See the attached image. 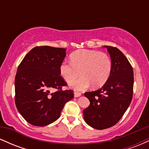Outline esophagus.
Segmentation results:
<instances>
[{"label": "esophagus", "instance_id": "obj_1", "mask_svg": "<svg viewBox=\"0 0 149 149\" xmlns=\"http://www.w3.org/2000/svg\"><path fill=\"white\" fill-rule=\"evenodd\" d=\"M82 94L80 93V92H74V97H78L80 96H81Z\"/></svg>", "mask_w": 149, "mask_h": 149}]
</instances>
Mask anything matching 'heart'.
Returning a JSON list of instances; mask_svg holds the SVG:
<instances>
[{
	"label": "heart",
	"instance_id": "1",
	"mask_svg": "<svg viewBox=\"0 0 149 149\" xmlns=\"http://www.w3.org/2000/svg\"><path fill=\"white\" fill-rule=\"evenodd\" d=\"M112 60L103 52L90 49H79L71 54V63L63 61L59 66V73L65 81L72 82L80 73L83 77L73 81L70 87L76 91H82L92 84L100 88L107 83L112 71Z\"/></svg>",
	"mask_w": 149,
	"mask_h": 149
}]
</instances>
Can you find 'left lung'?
<instances>
[{"label":"left lung","instance_id":"1","mask_svg":"<svg viewBox=\"0 0 149 149\" xmlns=\"http://www.w3.org/2000/svg\"><path fill=\"white\" fill-rule=\"evenodd\" d=\"M112 60V71L109 80L98 90L87 92L90 104L83 110L86 123L97 130L115 125L131 103L134 74L128 59L117 47L104 46Z\"/></svg>","mask_w":149,"mask_h":149}]
</instances>
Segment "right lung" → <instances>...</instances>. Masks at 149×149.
I'll return each mask as SVG.
<instances>
[{"mask_svg": "<svg viewBox=\"0 0 149 149\" xmlns=\"http://www.w3.org/2000/svg\"><path fill=\"white\" fill-rule=\"evenodd\" d=\"M66 50L38 46L19 65L15 80V104L29 123L42 127L54 122L65 104L73 98V90L61 89L67 85L59 73ZM53 88L57 90L52 93Z\"/></svg>", "mask_w": 149, "mask_h": 149, "instance_id": "obj_1", "label": "right lung"}]
</instances>
